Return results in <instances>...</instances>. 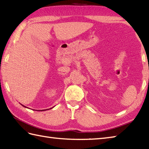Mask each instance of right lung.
Masks as SVG:
<instances>
[{"label":"right lung","instance_id":"right-lung-1","mask_svg":"<svg viewBox=\"0 0 149 149\" xmlns=\"http://www.w3.org/2000/svg\"><path fill=\"white\" fill-rule=\"evenodd\" d=\"M21 104V105H22V107H25V108H27V109H28V107H26V106H24V105H23V104ZM52 108H53V107H52ZM52 108H51V109H52ZM48 110V109H46L45 110ZM44 110H41V111H44Z\"/></svg>","mask_w":149,"mask_h":149}]
</instances>
